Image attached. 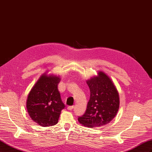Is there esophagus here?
Returning a JSON list of instances; mask_svg holds the SVG:
<instances>
[{
	"label": "esophagus",
	"instance_id": "34e87169",
	"mask_svg": "<svg viewBox=\"0 0 152 152\" xmlns=\"http://www.w3.org/2000/svg\"><path fill=\"white\" fill-rule=\"evenodd\" d=\"M67 108H68V110H72L74 108V106H69V107H68Z\"/></svg>",
	"mask_w": 152,
	"mask_h": 152
}]
</instances>
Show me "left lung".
Segmentation results:
<instances>
[{"label": "left lung", "mask_w": 152, "mask_h": 152, "mask_svg": "<svg viewBox=\"0 0 152 152\" xmlns=\"http://www.w3.org/2000/svg\"><path fill=\"white\" fill-rule=\"evenodd\" d=\"M90 98L84 115L79 122L87 127H100L115 117L119 108L118 92L110 78L103 72L87 81Z\"/></svg>", "instance_id": "1"}]
</instances>
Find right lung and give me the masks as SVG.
Listing matches in <instances>:
<instances>
[{"instance_id": "add662e5", "label": "right lung", "mask_w": 152, "mask_h": 152, "mask_svg": "<svg viewBox=\"0 0 152 152\" xmlns=\"http://www.w3.org/2000/svg\"><path fill=\"white\" fill-rule=\"evenodd\" d=\"M59 82V77L43 74L28 94L26 108L29 115L42 127L56 125L65 108L58 88Z\"/></svg>"}]
</instances>
